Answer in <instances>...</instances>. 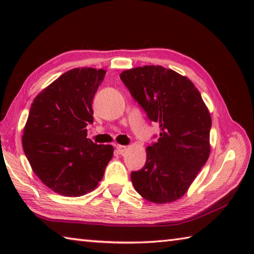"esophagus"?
<instances>
[{"mask_svg": "<svg viewBox=\"0 0 254 254\" xmlns=\"http://www.w3.org/2000/svg\"><path fill=\"white\" fill-rule=\"evenodd\" d=\"M117 150H118V152H119V153H123V152L126 151V150H127V147H126V145L118 144V145H117Z\"/></svg>", "mask_w": 254, "mask_h": 254, "instance_id": "esophagus-1", "label": "esophagus"}]
</instances>
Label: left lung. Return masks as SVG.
I'll return each mask as SVG.
<instances>
[{"instance_id": "obj_1", "label": "left lung", "mask_w": 254, "mask_h": 254, "mask_svg": "<svg viewBox=\"0 0 254 254\" xmlns=\"http://www.w3.org/2000/svg\"><path fill=\"white\" fill-rule=\"evenodd\" d=\"M120 78L160 127L158 141L147 148L144 167L131 174L133 186L151 203L182 198L209 157L207 106L190 79L162 66L127 69Z\"/></svg>"}]
</instances>
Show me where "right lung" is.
Returning a JSON list of instances; mask_svg holds the SVG:
<instances>
[{"instance_id":"1","label":"right lung","mask_w":254,"mask_h":254,"mask_svg":"<svg viewBox=\"0 0 254 254\" xmlns=\"http://www.w3.org/2000/svg\"><path fill=\"white\" fill-rule=\"evenodd\" d=\"M106 70L74 68L41 91L31 104L22 145L34 174L51 190L83 196L98 186L113 157L110 144L87 139L92 103Z\"/></svg>"}]
</instances>
